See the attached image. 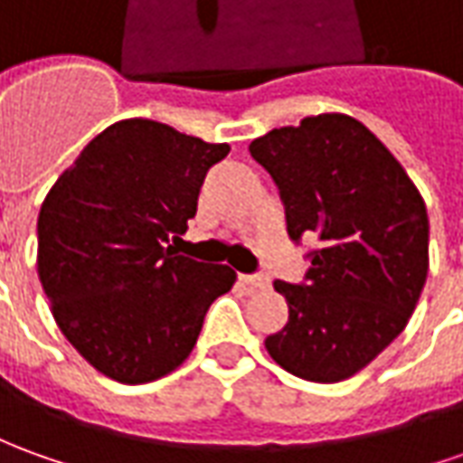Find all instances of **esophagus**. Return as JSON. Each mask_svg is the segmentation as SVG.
<instances>
[{
    "label": "esophagus",
    "mask_w": 463,
    "mask_h": 463,
    "mask_svg": "<svg viewBox=\"0 0 463 463\" xmlns=\"http://www.w3.org/2000/svg\"><path fill=\"white\" fill-rule=\"evenodd\" d=\"M241 281H243L248 288H266V286H269V279H266V276H241Z\"/></svg>",
    "instance_id": "obj_1"
}]
</instances>
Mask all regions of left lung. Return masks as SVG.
Returning a JSON list of instances; mask_svg holds the SVG:
<instances>
[{"label": "left lung", "mask_w": 463, "mask_h": 463, "mask_svg": "<svg viewBox=\"0 0 463 463\" xmlns=\"http://www.w3.org/2000/svg\"><path fill=\"white\" fill-rule=\"evenodd\" d=\"M248 152L281 190L288 235L319 241L307 284H273L288 322L266 350L291 375L347 380L416 309L429 276L426 203L388 146L347 113L273 128Z\"/></svg>", "instance_id": "obj_1"}]
</instances>
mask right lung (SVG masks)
<instances>
[{
  "instance_id": "right-lung-1",
  "label": "right lung",
  "mask_w": 463,
  "mask_h": 463,
  "mask_svg": "<svg viewBox=\"0 0 463 463\" xmlns=\"http://www.w3.org/2000/svg\"><path fill=\"white\" fill-rule=\"evenodd\" d=\"M207 144L149 118H124L50 187L37 218V276L60 332L100 375L141 385L190 357L210 304L235 271L177 256L207 169Z\"/></svg>"
}]
</instances>
